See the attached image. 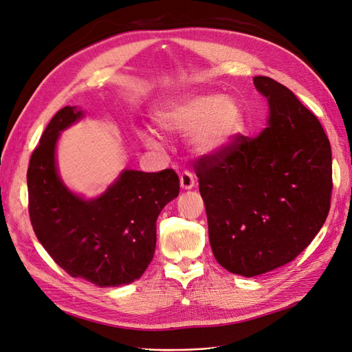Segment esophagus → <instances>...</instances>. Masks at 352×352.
I'll list each match as a JSON object with an SVG mask.
<instances>
[{
	"label": "esophagus",
	"instance_id": "34e87169",
	"mask_svg": "<svg viewBox=\"0 0 352 352\" xmlns=\"http://www.w3.org/2000/svg\"><path fill=\"white\" fill-rule=\"evenodd\" d=\"M194 186H195V176L190 172H188V170H185V172L180 175V188L189 190Z\"/></svg>",
	"mask_w": 352,
	"mask_h": 352
}]
</instances>
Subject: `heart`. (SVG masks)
I'll use <instances>...</instances> for the list:
<instances>
[{
    "instance_id": "obj_1",
    "label": "heart",
    "mask_w": 352,
    "mask_h": 352,
    "mask_svg": "<svg viewBox=\"0 0 352 352\" xmlns=\"http://www.w3.org/2000/svg\"><path fill=\"white\" fill-rule=\"evenodd\" d=\"M153 122L170 133H189V142L199 154H217L236 140L242 126L241 105L217 94H194L158 102ZM145 145L154 148L157 138L150 131L138 132Z\"/></svg>"
}]
</instances>
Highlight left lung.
I'll return each instance as SVG.
<instances>
[{"label": "left lung", "instance_id": "8db88e82", "mask_svg": "<svg viewBox=\"0 0 352 352\" xmlns=\"http://www.w3.org/2000/svg\"><path fill=\"white\" fill-rule=\"evenodd\" d=\"M254 87L267 98V127L255 138L238 135L194 166L212 254L245 278L304 251L326 221L332 194V150L317 117L279 82L255 76Z\"/></svg>", "mask_w": 352, "mask_h": 352}]
</instances>
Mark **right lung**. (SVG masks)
Here are the masks:
<instances>
[{
    "label": "right lung",
    "instance_id": "right-lung-1",
    "mask_svg": "<svg viewBox=\"0 0 352 352\" xmlns=\"http://www.w3.org/2000/svg\"><path fill=\"white\" fill-rule=\"evenodd\" d=\"M83 111H57L32 153L28 168L29 216L35 235L63 270L107 287L140 279L151 263L157 241V217L179 195L173 168L158 173L123 170L97 198L73 194L56 164L60 133Z\"/></svg>",
    "mask_w": 352,
    "mask_h": 352
}]
</instances>
